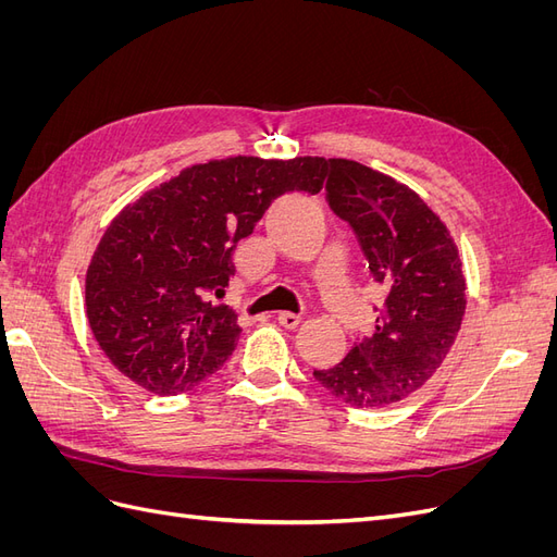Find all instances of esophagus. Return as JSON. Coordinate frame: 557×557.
I'll return each instance as SVG.
<instances>
[{"label": "esophagus", "mask_w": 557, "mask_h": 557, "mask_svg": "<svg viewBox=\"0 0 557 557\" xmlns=\"http://www.w3.org/2000/svg\"><path fill=\"white\" fill-rule=\"evenodd\" d=\"M276 318H278V323H281L283 327H288V330H295V327L301 323V315L290 313V311H281Z\"/></svg>", "instance_id": "obj_1"}]
</instances>
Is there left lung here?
<instances>
[{
    "mask_svg": "<svg viewBox=\"0 0 557 557\" xmlns=\"http://www.w3.org/2000/svg\"><path fill=\"white\" fill-rule=\"evenodd\" d=\"M325 199L364 252L385 299L372 336L330 369H313L330 395L383 409L420 391L446 360L467 307L450 232L409 185L356 160H325Z\"/></svg>",
    "mask_w": 557,
    "mask_h": 557,
    "instance_id": "8db88e82",
    "label": "left lung"
}]
</instances>
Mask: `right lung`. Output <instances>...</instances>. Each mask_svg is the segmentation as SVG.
<instances>
[{
	"instance_id": "right-lung-1",
	"label": "right lung",
	"mask_w": 557,
	"mask_h": 557,
	"mask_svg": "<svg viewBox=\"0 0 557 557\" xmlns=\"http://www.w3.org/2000/svg\"><path fill=\"white\" fill-rule=\"evenodd\" d=\"M323 158H227L195 164L127 205L86 274L99 348L137 385L178 395L218 372L237 346V313L213 307L234 274L232 250L285 193L315 195Z\"/></svg>"
}]
</instances>
